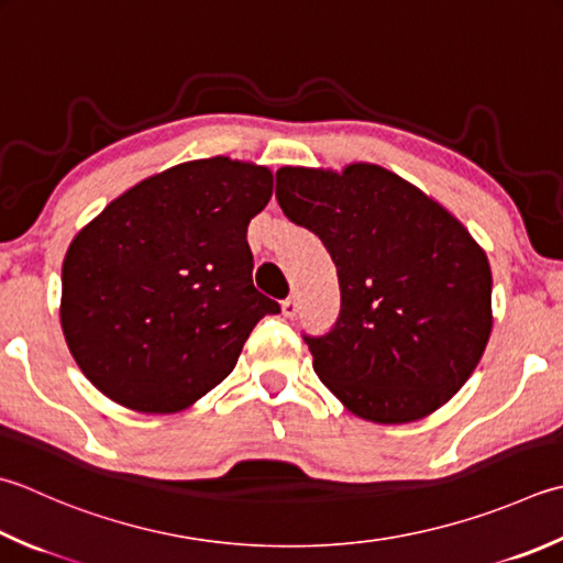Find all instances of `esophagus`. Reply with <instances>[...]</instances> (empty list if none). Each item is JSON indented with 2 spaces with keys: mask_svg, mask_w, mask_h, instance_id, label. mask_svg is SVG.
I'll list each match as a JSON object with an SVG mask.
<instances>
[{
  "mask_svg": "<svg viewBox=\"0 0 563 563\" xmlns=\"http://www.w3.org/2000/svg\"><path fill=\"white\" fill-rule=\"evenodd\" d=\"M280 307H283V314L285 317H295L297 314V300H295V297H285V300L280 302Z\"/></svg>",
  "mask_w": 563,
  "mask_h": 563,
  "instance_id": "obj_1",
  "label": "esophagus"
}]
</instances>
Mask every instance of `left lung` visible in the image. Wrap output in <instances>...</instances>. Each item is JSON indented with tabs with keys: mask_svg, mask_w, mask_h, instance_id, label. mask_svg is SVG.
<instances>
[{
	"mask_svg": "<svg viewBox=\"0 0 563 563\" xmlns=\"http://www.w3.org/2000/svg\"><path fill=\"white\" fill-rule=\"evenodd\" d=\"M275 197L332 256L341 307L302 334L312 366L351 412L402 424L442 407L486 351L490 266L442 205L380 165L280 168Z\"/></svg>",
	"mask_w": 563,
	"mask_h": 563,
	"instance_id": "obj_1",
	"label": "left lung"
}]
</instances>
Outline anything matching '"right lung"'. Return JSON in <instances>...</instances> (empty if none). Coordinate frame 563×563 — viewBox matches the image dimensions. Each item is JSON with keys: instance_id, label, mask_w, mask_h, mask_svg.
<instances>
[{"instance_id": "add662e5", "label": "right lung", "mask_w": 563, "mask_h": 563, "mask_svg": "<svg viewBox=\"0 0 563 563\" xmlns=\"http://www.w3.org/2000/svg\"><path fill=\"white\" fill-rule=\"evenodd\" d=\"M271 195L268 168L192 161L131 187L73 239L60 324L97 390L175 412L234 371L258 319L280 312L253 288L246 241Z\"/></svg>"}]
</instances>
